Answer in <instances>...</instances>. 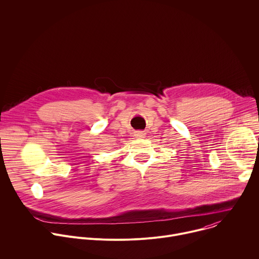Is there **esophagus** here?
I'll list each match as a JSON object with an SVG mask.
<instances>
[{
  "label": "esophagus",
  "instance_id": "34e87169",
  "mask_svg": "<svg viewBox=\"0 0 259 259\" xmlns=\"http://www.w3.org/2000/svg\"><path fill=\"white\" fill-rule=\"evenodd\" d=\"M135 136L137 138H144L145 137V133L143 131H137V132H135Z\"/></svg>",
  "mask_w": 259,
  "mask_h": 259
}]
</instances>
